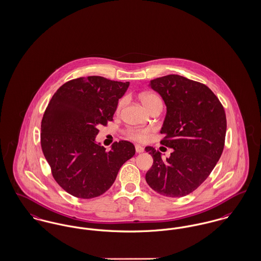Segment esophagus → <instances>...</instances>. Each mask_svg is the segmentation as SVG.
<instances>
[{
	"instance_id": "esophagus-1",
	"label": "esophagus",
	"mask_w": 261,
	"mask_h": 261,
	"mask_svg": "<svg viewBox=\"0 0 261 261\" xmlns=\"http://www.w3.org/2000/svg\"><path fill=\"white\" fill-rule=\"evenodd\" d=\"M135 149H136V152H137V153H143V152H144V148H143V146H141V145H136V146H135Z\"/></svg>"
}]
</instances>
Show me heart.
<instances>
[{"label": "heart", "mask_w": 261, "mask_h": 261, "mask_svg": "<svg viewBox=\"0 0 261 261\" xmlns=\"http://www.w3.org/2000/svg\"><path fill=\"white\" fill-rule=\"evenodd\" d=\"M140 101L142 104L148 109L150 110L151 107H153L155 104L157 103H162L160 97L154 93H150V92H146V93H142L140 95ZM124 105V100L119 101L118 104V109H121ZM151 134V129L150 128H140V129H132L128 131V136L132 139L135 140L147 141L150 137Z\"/></svg>", "instance_id": "1"}]
</instances>
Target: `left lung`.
Returning <instances> with one entry per match:
<instances>
[{"instance_id": "8db88e82", "label": "left lung", "mask_w": 261, "mask_h": 261, "mask_svg": "<svg viewBox=\"0 0 261 261\" xmlns=\"http://www.w3.org/2000/svg\"><path fill=\"white\" fill-rule=\"evenodd\" d=\"M150 86L167 106L161 144L174 151L164 160L153 147L145 148L153 157L146 181L163 196L185 197L201 186L221 158L225 112L215 93L201 82L170 74L150 81Z\"/></svg>"}]
</instances>
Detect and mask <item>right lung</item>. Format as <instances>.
I'll use <instances>...</instances> for the list:
<instances>
[{
	"label": "right lung",
	"mask_w": 261,
	"mask_h": 261,
	"mask_svg": "<svg viewBox=\"0 0 261 261\" xmlns=\"http://www.w3.org/2000/svg\"><path fill=\"white\" fill-rule=\"evenodd\" d=\"M129 84L80 77L61 85L49 101L41 120V149L55 180L71 196L92 199L104 194L121 166L135 155L131 142H115L108 152L95 142L98 126L113 120Z\"/></svg>",
	"instance_id": "1"
}]
</instances>
